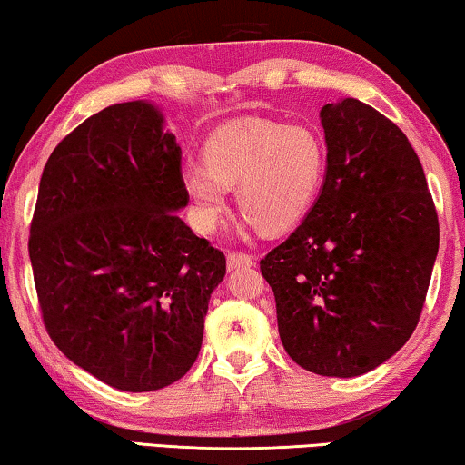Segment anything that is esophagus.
<instances>
[{
  "label": "esophagus",
  "instance_id": "esophagus-1",
  "mask_svg": "<svg viewBox=\"0 0 465 465\" xmlns=\"http://www.w3.org/2000/svg\"><path fill=\"white\" fill-rule=\"evenodd\" d=\"M226 264H228V271L250 269V266H253V258L250 253H243V252H228Z\"/></svg>",
  "mask_w": 465,
  "mask_h": 465
}]
</instances>
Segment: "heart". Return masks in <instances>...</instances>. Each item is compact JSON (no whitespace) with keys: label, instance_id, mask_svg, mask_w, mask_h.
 Segmentation results:
<instances>
[{"label":"heart","instance_id":"1","mask_svg":"<svg viewBox=\"0 0 465 465\" xmlns=\"http://www.w3.org/2000/svg\"><path fill=\"white\" fill-rule=\"evenodd\" d=\"M326 150L302 124L243 120L222 126L203 143L201 164L182 177L190 213L213 232L237 188L239 212L266 234H282L309 213L322 188Z\"/></svg>","mask_w":465,"mask_h":465}]
</instances>
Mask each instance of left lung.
Masks as SVG:
<instances>
[{
    "label": "left lung",
    "mask_w": 465,
    "mask_h": 465,
    "mask_svg": "<svg viewBox=\"0 0 465 465\" xmlns=\"http://www.w3.org/2000/svg\"><path fill=\"white\" fill-rule=\"evenodd\" d=\"M320 116L322 193L260 271L290 358L323 377H360L415 332L440 228L419 156L390 118L358 99Z\"/></svg>",
    "instance_id": "1"
}]
</instances>
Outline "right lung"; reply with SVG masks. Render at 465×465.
Wrapping results in <instances>:
<instances>
[{"instance_id":"right-lung-1","label":"right lung","mask_w":465,"mask_h":465,"mask_svg":"<svg viewBox=\"0 0 465 465\" xmlns=\"http://www.w3.org/2000/svg\"><path fill=\"white\" fill-rule=\"evenodd\" d=\"M182 150L152 104L110 105L44 167L29 258L46 332L123 391L182 379L201 351L226 258L177 218Z\"/></svg>"}]
</instances>
